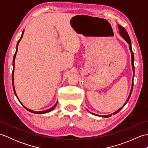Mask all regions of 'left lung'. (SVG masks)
<instances>
[{
	"mask_svg": "<svg viewBox=\"0 0 148 148\" xmlns=\"http://www.w3.org/2000/svg\"><path fill=\"white\" fill-rule=\"evenodd\" d=\"M118 28H119V34H120V35L122 36L123 38L126 41L128 42V45H129V49H130V51L131 52V55H132V69H133V72H134V75H133V79H132V88H131V90H130V94H129V96H128V99L127 100L126 102L125 103L124 106L122 107V108H121L120 109H119L118 110H117L116 112H114V113H113V114H116V113H118L119 111H120V110H121V109L123 108V107L125 106V105L126 104V103H127V102L128 101V100H129L130 97L131 96V93H132V89H133V86H134V72H135V69H134V53H133V51H132V45H131V40H130V37L129 36H128V34L127 32V30H125L124 29V27H123L122 26L119 25H118ZM89 112H90L91 114H92L93 115H95V116H101V117H105V118H108V117H110V116H111L112 114H109V115H106V116H101V115H98V114H94V113H92L90 111H88Z\"/></svg>",
	"mask_w": 148,
	"mask_h": 148,
	"instance_id": "left-lung-1",
	"label": "left lung"
}]
</instances>
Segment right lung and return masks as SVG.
<instances>
[{"instance_id": "1", "label": "right lung", "mask_w": 148, "mask_h": 148, "mask_svg": "<svg viewBox=\"0 0 148 148\" xmlns=\"http://www.w3.org/2000/svg\"><path fill=\"white\" fill-rule=\"evenodd\" d=\"M23 33H24V30L23 31V32H22V34H21V37H20V39H19V40H18V43H17V45H16V52H15V54H14V57H13V61H12V66H13V69H12V87H13V90H14V93H15V95L16 96V97H17V99H18V97H17V95H16V91H15V89H14V60H15V57H16V53H17V50H18V43L20 42V41L21 40V38H22V37H23ZM18 100H19V102H20L21 103V105L23 106L25 108L27 111H30V112H33V113H36V114H45V113H47V112H50V111H51L52 110H53L55 108V107H56V104H57V103H58V102H56V103H55V104L51 108H50V109H48V110H46V111H32V110H30V109H28V108H27L25 106H24L23 104H22V103L20 101V100L18 99Z\"/></svg>"}]
</instances>
